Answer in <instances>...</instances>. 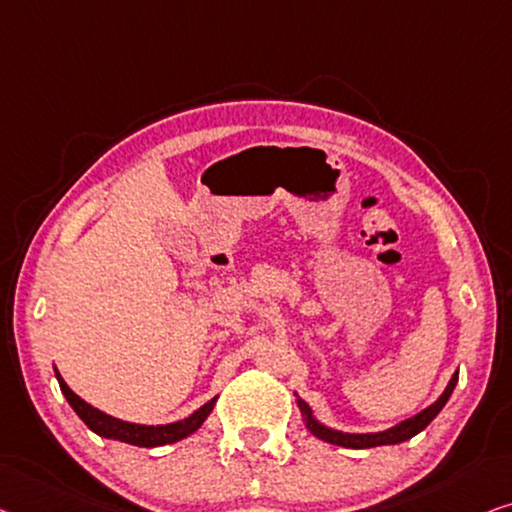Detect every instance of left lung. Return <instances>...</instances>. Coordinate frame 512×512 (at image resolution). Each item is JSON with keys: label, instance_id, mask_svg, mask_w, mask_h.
<instances>
[{"label": "left lung", "instance_id": "1", "mask_svg": "<svg viewBox=\"0 0 512 512\" xmlns=\"http://www.w3.org/2000/svg\"><path fill=\"white\" fill-rule=\"evenodd\" d=\"M457 377H460V372H455L448 381L446 391L439 395L437 402H432L430 407H425L421 414L407 418V421L398 423L395 427H388L384 432H368V434H352V432H340V430H333V427H326L324 423H319L315 416H312V409L308 407V402H303L301 398H296V404H299L301 414H303V421L305 427L315 434L317 439L322 441H329V444L335 446H345V448H375V446H388V444H402V441H407L411 437H416L418 432H423L427 425L434 421V416L439 414L441 409H444V404L451 398L453 388L457 384Z\"/></svg>", "mask_w": 512, "mask_h": 512}]
</instances>
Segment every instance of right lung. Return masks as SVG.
I'll return each instance as SVG.
<instances>
[{
  "label": "right lung",
  "instance_id": "add662e5",
  "mask_svg": "<svg viewBox=\"0 0 512 512\" xmlns=\"http://www.w3.org/2000/svg\"><path fill=\"white\" fill-rule=\"evenodd\" d=\"M55 377L59 381L61 393L71 404L75 414L82 418L91 432H96L98 437L105 439H114V441H124V444L131 446H142V448H154V446H165V444H174V441H181L190 437V434L197 432L202 427V423L207 421V416L213 411V404H216L218 398L209 400L204 407H200L195 414H190L188 418L177 423H167V425H137V423H128L121 421V418H114L103 414L101 409L91 407L89 402H85L80 395H75L64 379H61L59 370L55 368Z\"/></svg>",
  "mask_w": 512,
  "mask_h": 512
}]
</instances>
